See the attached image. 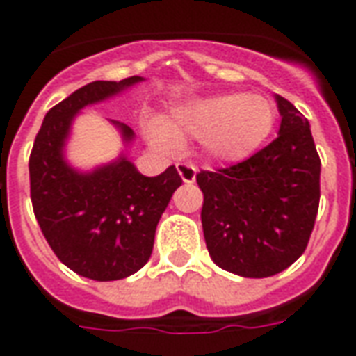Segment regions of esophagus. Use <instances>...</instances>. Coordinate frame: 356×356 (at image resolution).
Segmentation results:
<instances>
[{
	"label": "esophagus",
	"instance_id": "esophagus-1",
	"mask_svg": "<svg viewBox=\"0 0 356 356\" xmlns=\"http://www.w3.org/2000/svg\"><path fill=\"white\" fill-rule=\"evenodd\" d=\"M177 171H179V175H181V179H183L185 183H194V179H196V168H194L193 163L179 162Z\"/></svg>",
	"mask_w": 356,
	"mask_h": 356
}]
</instances>
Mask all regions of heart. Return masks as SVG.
<instances>
[{
    "mask_svg": "<svg viewBox=\"0 0 356 356\" xmlns=\"http://www.w3.org/2000/svg\"><path fill=\"white\" fill-rule=\"evenodd\" d=\"M276 108L261 95H219L181 108L170 125L150 127V140L158 148H177L183 135L202 139L211 158L242 162L267 143L275 129Z\"/></svg>",
    "mask_w": 356,
    "mask_h": 356,
    "instance_id": "b5f03b06",
    "label": "heart"
}]
</instances>
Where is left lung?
<instances>
[{
    "instance_id": "8db88e82",
    "label": "left lung",
    "mask_w": 356,
    "mask_h": 356,
    "mask_svg": "<svg viewBox=\"0 0 356 356\" xmlns=\"http://www.w3.org/2000/svg\"><path fill=\"white\" fill-rule=\"evenodd\" d=\"M280 131L248 160L202 170V229L211 259L229 273L265 278L305 252L321 202V158L311 127L276 95Z\"/></svg>"
}]
</instances>
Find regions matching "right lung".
<instances>
[{
	"label": "right lung",
	"instance_id": "obj_1",
	"mask_svg": "<svg viewBox=\"0 0 356 356\" xmlns=\"http://www.w3.org/2000/svg\"><path fill=\"white\" fill-rule=\"evenodd\" d=\"M140 80L91 81L74 91L45 114L30 152V198L43 236L66 267L91 280H120L150 259L156 225L183 183L175 165L145 177L125 158L93 173L63 160L74 114ZM120 127L131 139V129Z\"/></svg>",
	"mask_w": 356,
	"mask_h": 356
}]
</instances>
